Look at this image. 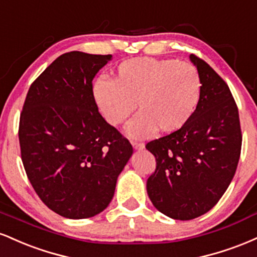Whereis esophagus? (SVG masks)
<instances>
[{
    "label": "esophagus",
    "instance_id": "esophagus-1",
    "mask_svg": "<svg viewBox=\"0 0 257 257\" xmlns=\"http://www.w3.org/2000/svg\"><path fill=\"white\" fill-rule=\"evenodd\" d=\"M132 146H134V148L136 150H142L144 148V143L143 142H136L134 141L132 142Z\"/></svg>",
    "mask_w": 257,
    "mask_h": 257
}]
</instances>
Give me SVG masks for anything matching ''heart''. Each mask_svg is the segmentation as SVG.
<instances>
[{
	"instance_id": "b5f03b06",
	"label": "heart",
	"mask_w": 257,
	"mask_h": 257,
	"mask_svg": "<svg viewBox=\"0 0 257 257\" xmlns=\"http://www.w3.org/2000/svg\"><path fill=\"white\" fill-rule=\"evenodd\" d=\"M93 98L104 119L117 126L137 108L127 126L131 137H147L156 128L164 134L185 126L200 104L202 79L194 65L177 59L135 57L116 67L113 79H97Z\"/></svg>"
}]
</instances>
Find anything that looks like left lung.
<instances>
[{"label": "left lung", "instance_id": "obj_1", "mask_svg": "<svg viewBox=\"0 0 257 257\" xmlns=\"http://www.w3.org/2000/svg\"><path fill=\"white\" fill-rule=\"evenodd\" d=\"M200 72V104L185 126L150 141L155 172L147 191L154 207L176 220L203 215L218 203L236 173L242 149L238 107L230 87L204 60L191 54Z\"/></svg>", "mask_w": 257, "mask_h": 257}]
</instances>
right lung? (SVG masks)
Returning a JSON list of instances; mask_svg holds the SVG:
<instances>
[{
	"instance_id": "1",
	"label": "right lung",
	"mask_w": 257,
	"mask_h": 257,
	"mask_svg": "<svg viewBox=\"0 0 257 257\" xmlns=\"http://www.w3.org/2000/svg\"><path fill=\"white\" fill-rule=\"evenodd\" d=\"M111 55L62 54L30 86L19 121L24 168L49 209L68 219L108 207L134 149L99 114L92 79Z\"/></svg>"
}]
</instances>
